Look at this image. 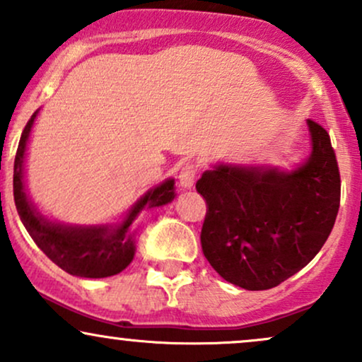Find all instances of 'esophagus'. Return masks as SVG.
Wrapping results in <instances>:
<instances>
[{
    "label": "esophagus",
    "instance_id": "34e87169",
    "mask_svg": "<svg viewBox=\"0 0 362 362\" xmlns=\"http://www.w3.org/2000/svg\"><path fill=\"white\" fill-rule=\"evenodd\" d=\"M195 177H197V167L192 163V161H187L180 167V172H178V180L184 187H192L195 182Z\"/></svg>",
    "mask_w": 362,
    "mask_h": 362
}]
</instances>
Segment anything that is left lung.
I'll return each mask as SVG.
<instances>
[{
    "label": "left lung",
    "mask_w": 362,
    "mask_h": 362,
    "mask_svg": "<svg viewBox=\"0 0 362 362\" xmlns=\"http://www.w3.org/2000/svg\"><path fill=\"white\" fill-rule=\"evenodd\" d=\"M313 151L294 172L218 167L197 180L206 201L202 253L224 281L248 291L279 286L327 242L340 206L330 136L308 120Z\"/></svg>",
    "instance_id": "left-lung-1"
}]
</instances>
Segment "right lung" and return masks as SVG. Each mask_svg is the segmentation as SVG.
<instances>
[{
	"mask_svg": "<svg viewBox=\"0 0 362 362\" xmlns=\"http://www.w3.org/2000/svg\"><path fill=\"white\" fill-rule=\"evenodd\" d=\"M35 115L37 112L23 129L13 167L15 206L25 230L54 264L59 265L62 271L71 276L102 279V277H110L122 272L134 257L132 221L144 207L168 204L175 197L173 180L163 182L160 187L149 190L129 213L126 221L117 228H66L52 224L37 214L23 190V155Z\"/></svg>",
	"mask_w": 362,
	"mask_h": 362,
	"instance_id": "obj_1",
	"label": "right lung"
}]
</instances>
